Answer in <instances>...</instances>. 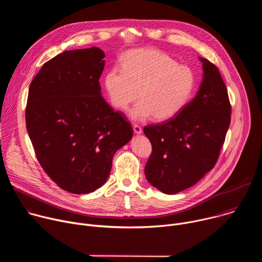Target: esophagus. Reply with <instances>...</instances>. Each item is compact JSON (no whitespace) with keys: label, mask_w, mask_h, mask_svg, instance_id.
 <instances>
[{"label":"esophagus","mask_w":262,"mask_h":262,"mask_svg":"<svg viewBox=\"0 0 262 262\" xmlns=\"http://www.w3.org/2000/svg\"><path fill=\"white\" fill-rule=\"evenodd\" d=\"M133 128H134L135 134H137V135H141L142 132H143V130H142V127H141L140 125H138V124H134Z\"/></svg>","instance_id":"34e87169"}]
</instances>
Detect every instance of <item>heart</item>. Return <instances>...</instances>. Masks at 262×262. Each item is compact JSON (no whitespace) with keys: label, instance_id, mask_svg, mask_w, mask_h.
I'll list each match as a JSON object with an SVG mask.
<instances>
[{"label":"heart","instance_id":"b5f03b06","mask_svg":"<svg viewBox=\"0 0 262 262\" xmlns=\"http://www.w3.org/2000/svg\"><path fill=\"white\" fill-rule=\"evenodd\" d=\"M121 66L111 67L103 85L111 103L125 110L138 96L141 100L130 110L134 120L154 115L157 120L176 116L191 100L197 77L195 70L157 49H137L125 53Z\"/></svg>","mask_w":262,"mask_h":262}]
</instances>
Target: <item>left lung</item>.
Wrapping results in <instances>:
<instances>
[{"mask_svg": "<svg viewBox=\"0 0 262 262\" xmlns=\"http://www.w3.org/2000/svg\"><path fill=\"white\" fill-rule=\"evenodd\" d=\"M197 95L178 115L144 127L152 152L145 176L165 194H176L197 183L215 165L231 120L228 91L217 67L204 58Z\"/></svg>", "mask_w": 262, "mask_h": 262, "instance_id": "left-lung-1", "label": "left lung"}]
</instances>
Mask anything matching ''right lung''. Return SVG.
<instances>
[{"instance_id": "right-lung-1", "label": "right lung", "mask_w": 262, "mask_h": 262, "mask_svg": "<svg viewBox=\"0 0 262 262\" xmlns=\"http://www.w3.org/2000/svg\"><path fill=\"white\" fill-rule=\"evenodd\" d=\"M103 58L94 47L65 51L43 64L29 88L26 126L36 158L72 194L100 188L115 152L133 137L124 114L101 96Z\"/></svg>"}]
</instances>
